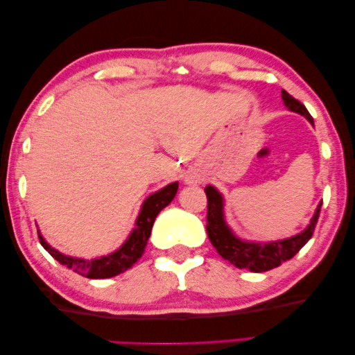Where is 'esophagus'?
<instances>
[{
    "label": "esophagus",
    "instance_id": "esophagus-1",
    "mask_svg": "<svg viewBox=\"0 0 355 355\" xmlns=\"http://www.w3.org/2000/svg\"><path fill=\"white\" fill-rule=\"evenodd\" d=\"M186 183H197V180H195L193 175H189L186 178Z\"/></svg>",
    "mask_w": 355,
    "mask_h": 355
}]
</instances>
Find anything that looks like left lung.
I'll return each instance as SVG.
<instances>
[{
	"label": "left lung",
	"mask_w": 355,
	"mask_h": 355,
	"mask_svg": "<svg viewBox=\"0 0 355 355\" xmlns=\"http://www.w3.org/2000/svg\"><path fill=\"white\" fill-rule=\"evenodd\" d=\"M282 101L285 107L290 111L299 112L304 117H306L313 123V117L304 103H300L297 99H294L291 94H288L282 89ZM207 195V235L210 243L216 248L224 259H227L233 266L238 268H247L254 273H261V271H268L271 268H276L281 266L282 262L291 259L300 248H302L310 238L313 236L315 224L319 220L322 202L318 206L311 218L310 225L304 230L297 233L296 236L281 241H273V243H248V241L239 239L235 236V233L230 230V227L225 224L224 220V201L223 195L218 192L214 186H207L205 189Z\"/></svg>",
	"instance_id": "left-lung-1"
}]
</instances>
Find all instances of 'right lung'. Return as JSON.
<instances>
[{
    "label": "right lung",
    "mask_w": 355,
    "mask_h": 355,
    "mask_svg": "<svg viewBox=\"0 0 355 355\" xmlns=\"http://www.w3.org/2000/svg\"><path fill=\"white\" fill-rule=\"evenodd\" d=\"M177 191L178 183L175 182L148 197L145 202H143L137 221H135V227L131 232L130 238L125 241V244L120 247L119 250L112 252L108 256H102V258L97 259H79L71 258V256H65L45 243L41 233L37 232L40 243L59 263H62L67 268H71L73 271H76L80 276L88 279H107L117 276L120 273H123L125 270L131 268L134 263L137 262V259L141 258L157 215L173 200Z\"/></svg>",
    "instance_id": "add662e5"
}]
</instances>
